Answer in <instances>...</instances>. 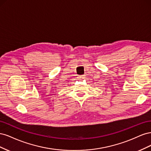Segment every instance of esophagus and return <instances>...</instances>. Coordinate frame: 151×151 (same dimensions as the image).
Segmentation results:
<instances>
[{"label":"esophagus","mask_w":151,"mask_h":151,"mask_svg":"<svg viewBox=\"0 0 151 151\" xmlns=\"http://www.w3.org/2000/svg\"><path fill=\"white\" fill-rule=\"evenodd\" d=\"M84 79V76H80L78 77V79L82 80V79Z\"/></svg>","instance_id":"esophagus-1"}]
</instances>
